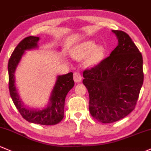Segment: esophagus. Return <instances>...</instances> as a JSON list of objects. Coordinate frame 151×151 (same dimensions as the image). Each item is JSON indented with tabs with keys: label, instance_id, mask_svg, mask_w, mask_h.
<instances>
[{
	"label": "esophagus",
	"instance_id": "34e87169",
	"mask_svg": "<svg viewBox=\"0 0 151 151\" xmlns=\"http://www.w3.org/2000/svg\"><path fill=\"white\" fill-rule=\"evenodd\" d=\"M73 79L76 83H80L82 80V76L79 72H75L73 74Z\"/></svg>",
	"mask_w": 151,
	"mask_h": 151
}]
</instances>
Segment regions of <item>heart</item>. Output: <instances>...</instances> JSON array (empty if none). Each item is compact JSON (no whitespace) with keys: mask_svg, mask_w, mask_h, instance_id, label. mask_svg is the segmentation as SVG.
Returning a JSON list of instances; mask_svg holds the SVG:
<instances>
[{"mask_svg":"<svg viewBox=\"0 0 151 151\" xmlns=\"http://www.w3.org/2000/svg\"><path fill=\"white\" fill-rule=\"evenodd\" d=\"M104 52V49L101 45L96 47L94 41L88 40L83 42L79 46L78 55L81 58L90 55L88 58V63L91 64H95L99 62L102 59Z\"/></svg>","mask_w":151,"mask_h":151,"instance_id":"obj_1","label":"heart"}]
</instances>
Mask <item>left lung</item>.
Here are the masks:
<instances>
[{"label":"left lung","instance_id":"obj_1","mask_svg":"<svg viewBox=\"0 0 151 151\" xmlns=\"http://www.w3.org/2000/svg\"><path fill=\"white\" fill-rule=\"evenodd\" d=\"M118 45L108 58L83 71L89 93V111L102 123H112L135 107L143 83L142 57L129 35L112 30Z\"/></svg>","mask_w":151,"mask_h":151}]
</instances>
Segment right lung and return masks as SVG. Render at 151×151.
Instances as JSON below:
<instances>
[{
    "label": "right lung",
    "instance_id": "add662e5",
    "mask_svg": "<svg viewBox=\"0 0 151 151\" xmlns=\"http://www.w3.org/2000/svg\"><path fill=\"white\" fill-rule=\"evenodd\" d=\"M40 37L30 36L19 42L13 52L8 65L9 91L16 107L24 119L29 122L42 125H53L59 123L64 117L65 100L69 91L73 87V73L58 76L52 91L47 106L42 109L27 107L21 99L15 85V71L27 50L38 48Z\"/></svg>",
    "mask_w": 151,
    "mask_h": 151
}]
</instances>
